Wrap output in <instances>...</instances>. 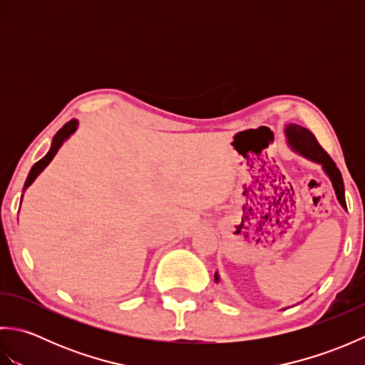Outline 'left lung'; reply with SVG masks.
Listing matches in <instances>:
<instances>
[{
    "instance_id": "obj_1",
    "label": "left lung",
    "mask_w": 365,
    "mask_h": 365,
    "mask_svg": "<svg viewBox=\"0 0 365 365\" xmlns=\"http://www.w3.org/2000/svg\"><path fill=\"white\" fill-rule=\"evenodd\" d=\"M285 131H287V138H289V143L294 150L302 153L307 158L320 163L323 169L327 170V174L329 175L332 182V187L336 190V196L339 199V202L342 204L344 208H346L342 174H340L339 168L336 166V163L332 161L328 152L323 149V147L319 144V141H317L315 135L311 130H307L301 125H294V123H290ZM215 279L218 281V274H215Z\"/></svg>"
}]
</instances>
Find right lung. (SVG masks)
<instances>
[{
    "instance_id": "right-lung-1",
    "label": "right lung",
    "mask_w": 365,
    "mask_h": 365,
    "mask_svg": "<svg viewBox=\"0 0 365 365\" xmlns=\"http://www.w3.org/2000/svg\"><path fill=\"white\" fill-rule=\"evenodd\" d=\"M76 125H78V122H76L75 119H72V120H68L66 125L61 128L56 135H54V138H53V144H51V149H50V152L45 155V157L42 158V160H38L36 165L31 168V170H29V175H28V178H26V182H25V187H23V191H25L31 183H33L34 180H36V177L42 173V170L48 166V163L53 160V157L54 155H56V152L59 150V147L63 145V143L66 141V139L71 136L73 131L76 130Z\"/></svg>"
}]
</instances>
